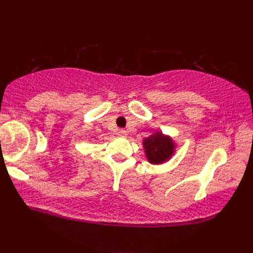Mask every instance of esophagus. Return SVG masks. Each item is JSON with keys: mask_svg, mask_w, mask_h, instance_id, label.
<instances>
[{"mask_svg": "<svg viewBox=\"0 0 253 253\" xmlns=\"http://www.w3.org/2000/svg\"><path fill=\"white\" fill-rule=\"evenodd\" d=\"M117 135L121 136V137H125L126 136V130L125 129H118Z\"/></svg>", "mask_w": 253, "mask_h": 253, "instance_id": "obj_1", "label": "esophagus"}]
</instances>
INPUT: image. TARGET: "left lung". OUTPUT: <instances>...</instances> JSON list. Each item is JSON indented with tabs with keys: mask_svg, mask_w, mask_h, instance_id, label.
<instances>
[{
	"mask_svg": "<svg viewBox=\"0 0 253 253\" xmlns=\"http://www.w3.org/2000/svg\"><path fill=\"white\" fill-rule=\"evenodd\" d=\"M143 148L150 163L161 164L173 155L175 144L169 136H164L162 132H155L144 139Z\"/></svg>",
	"mask_w": 253,
	"mask_h": 253,
	"instance_id": "obj_1",
	"label": "left lung"
}]
</instances>
